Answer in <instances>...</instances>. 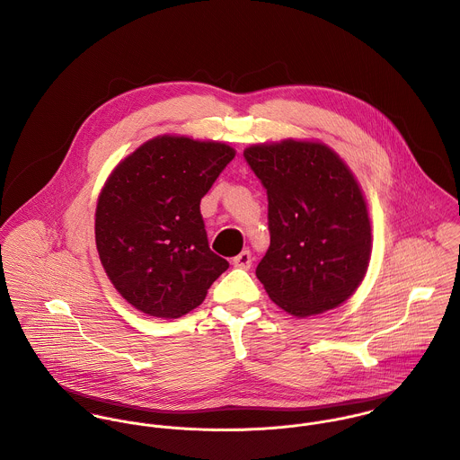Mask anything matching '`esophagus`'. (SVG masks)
<instances>
[{"instance_id": "34e87169", "label": "esophagus", "mask_w": 460, "mask_h": 460, "mask_svg": "<svg viewBox=\"0 0 460 460\" xmlns=\"http://www.w3.org/2000/svg\"><path fill=\"white\" fill-rule=\"evenodd\" d=\"M233 265L238 269H251L252 265V254L251 251H242L238 256L233 258Z\"/></svg>"}]
</instances>
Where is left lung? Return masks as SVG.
<instances>
[{
  "mask_svg": "<svg viewBox=\"0 0 460 460\" xmlns=\"http://www.w3.org/2000/svg\"><path fill=\"white\" fill-rule=\"evenodd\" d=\"M267 190L270 247L256 269L269 297L296 317L342 305L371 258V222L357 179L326 145L285 139L245 148Z\"/></svg>",
  "mask_w": 460,
  "mask_h": 460,
  "instance_id": "1",
  "label": "left lung"
}]
</instances>
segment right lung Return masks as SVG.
Listing matches in <instances>:
<instances>
[{
    "label": "right lung",
    "instance_id": "add662e5",
    "mask_svg": "<svg viewBox=\"0 0 460 460\" xmlns=\"http://www.w3.org/2000/svg\"><path fill=\"white\" fill-rule=\"evenodd\" d=\"M233 157L226 143L159 136L107 179L96 206V249L114 288L139 312L182 317L229 269L209 249L200 199Z\"/></svg>",
    "mask_w": 460,
    "mask_h": 460
}]
</instances>
